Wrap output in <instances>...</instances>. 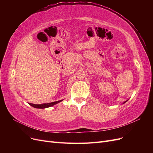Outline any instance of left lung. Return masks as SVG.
I'll return each instance as SVG.
<instances>
[{
  "label": "left lung",
  "instance_id": "obj_1",
  "mask_svg": "<svg viewBox=\"0 0 153 153\" xmlns=\"http://www.w3.org/2000/svg\"><path fill=\"white\" fill-rule=\"evenodd\" d=\"M126 101H125V102H124V103H126Z\"/></svg>",
  "mask_w": 153,
  "mask_h": 153
}]
</instances>
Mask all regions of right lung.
Instances as JSON below:
<instances>
[{
    "label": "right lung",
    "instance_id": "obj_1",
    "mask_svg": "<svg viewBox=\"0 0 153 153\" xmlns=\"http://www.w3.org/2000/svg\"><path fill=\"white\" fill-rule=\"evenodd\" d=\"M62 100H60V101H55V102H52V103H43V104H40V105H35L33 103H29V105L32 106H33L34 108H48L50 107V106H52L55 105V104H57L59 102H61Z\"/></svg>",
    "mask_w": 153,
    "mask_h": 153
}]
</instances>
